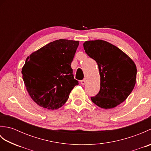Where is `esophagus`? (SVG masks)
Listing matches in <instances>:
<instances>
[{
    "instance_id": "obj_1",
    "label": "esophagus",
    "mask_w": 151,
    "mask_h": 151,
    "mask_svg": "<svg viewBox=\"0 0 151 151\" xmlns=\"http://www.w3.org/2000/svg\"><path fill=\"white\" fill-rule=\"evenodd\" d=\"M86 83V79L82 80V81H81V84H82V85H85Z\"/></svg>"
}]
</instances>
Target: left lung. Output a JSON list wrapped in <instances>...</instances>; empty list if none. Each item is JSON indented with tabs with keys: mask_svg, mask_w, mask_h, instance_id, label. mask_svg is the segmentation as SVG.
<instances>
[{
	"mask_svg": "<svg viewBox=\"0 0 151 151\" xmlns=\"http://www.w3.org/2000/svg\"><path fill=\"white\" fill-rule=\"evenodd\" d=\"M85 52L97 63L101 76L100 91L92 102L99 107L111 109L126 100L136 82L134 61L116 46L97 40L85 41Z\"/></svg>",
	"mask_w": 151,
	"mask_h": 151,
	"instance_id": "obj_1",
	"label": "left lung"
}]
</instances>
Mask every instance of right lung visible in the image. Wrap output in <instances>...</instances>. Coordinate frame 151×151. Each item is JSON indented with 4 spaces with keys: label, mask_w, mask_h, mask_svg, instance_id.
I'll return each instance as SVG.
<instances>
[{
    "label": "right lung",
    "mask_w": 151,
    "mask_h": 151,
    "mask_svg": "<svg viewBox=\"0 0 151 151\" xmlns=\"http://www.w3.org/2000/svg\"><path fill=\"white\" fill-rule=\"evenodd\" d=\"M78 41L60 39L47 44L27 57L22 79L32 99L41 107L57 110L78 84L70 66Z\"/></svg>",
    "instance_id": "right-lung-1"
}]
</instances>
